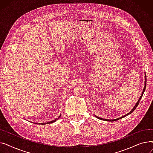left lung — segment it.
Listing matches in <instances>:
<instances>
[{
	"mask_svg": "<svg viewBox=\"0 0 153 153\" xmlns=\"http://www.w3.org/2000/svg\"><path fill=\"white\" fill-rule=\"evenodd\" d=\"M144 84H145V85H144V89H143V93H142V95H141V97H140V99L138 100V101L137 102V103L136 104V105H134V108L131 110V111L130 112H129V113H128V114H126V115H124V116H123V117H122L121 118H118V119H115V120H106V119H102V118H99V117H96L97 118H100V119H102V120H107V121H115V120H119V119H120V118H123V117H126V116H127V115H130V114H131L132 112L136 109V108L137 107V106L138 105V104H139V103H140V100H141V97H142V96H143V93H144V91H145V89H146V75H145V82H144Z\"/></svg>",
	"mask_w": 153,
	"mask_h": 153,
	"instance_id": "left-lung-1",
	"label": "left lung"
}]
</instances>
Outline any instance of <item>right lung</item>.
I'll use <instances>...</instances> for the list:
<instances>
[{
  "label": "right lung",
  "mask_w": 153,
  "mask_h": 153,
  "mask_svg": "<svg viewBox=\"0 0 153 153\" xmlns=\"http://www.w3.org/2000/svg\"><path fill=\"white\" fill-rule=\"evenodd\" d=\"M59 117H60V116H59V117H58L57 119H56V120H53V121H52V122H48V123H41V124H42H42H49V123H53L54 122H56V120H58V118H59Z\"/></svg>",
  "instance_id": "obj_1"
}]
</instances>
